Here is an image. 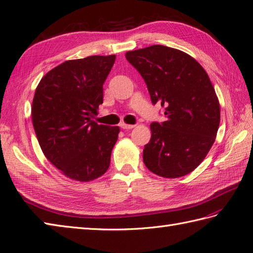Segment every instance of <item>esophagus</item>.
Segmentation results:
<instances>
[{"instance_id": "34e87169", "label": "esophagus", "mask_w": 253, "mask_h": 253, "mask_svg": "<svg viewBox=\"0 0 253 253\" xmlns=\"http://www.w3.org/2000/svg\"><path fill=\"white\" fill-rule=\"evenodd\" d=\"M121 128H123V129H132V128L133 127H135V126H133V125H128V124H125V123H122L121 124Z\"/></svg>"}]
</instances>
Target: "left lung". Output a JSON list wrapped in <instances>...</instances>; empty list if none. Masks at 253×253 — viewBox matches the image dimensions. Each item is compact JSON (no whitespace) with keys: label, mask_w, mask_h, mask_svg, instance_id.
I'll return each instance as SVG.
<instances>
[{"label":"left lung","mask_w":253,"mask_h":253,"mask_svg":"<svg viewBox=\"0 0 253 253\" xmlns=\"http://www.w3.org/2000/svg\"><path fill=\"white\" fill-rule=\"evenodd\" d=\"M125 56L145 80L151 102L160 103L167 115L161 125H150L143 162L168 179L189 174L205 159L219 127V101L209 74L190 54L162 44Z\"/></svg>","instance_id":"8db88e82"}]
</instances>
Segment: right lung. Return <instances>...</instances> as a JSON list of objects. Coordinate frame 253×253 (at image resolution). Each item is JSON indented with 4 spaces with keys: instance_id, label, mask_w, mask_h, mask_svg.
Returning <instances> with one entry per match:
<instances>
[{
    "instance_id": "add662e5",
    "label": "right lung",
    "mask_w": 253,
    "mask_h": 253,
    "mask_svg": "<svg viewBox=\"0 0 253 253\" xmlns=\"http://www.w3.org/2000/svg\"><path fill=\"white\" fill-rule=\"evenodd\" d=\"M116 56L67 60L44 74L35 91L32 121L44 157L74 181L105 173L120 127L93 118L103 103V84Z\"/></svg>"
}]
</instances>
